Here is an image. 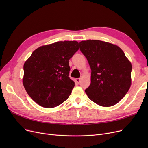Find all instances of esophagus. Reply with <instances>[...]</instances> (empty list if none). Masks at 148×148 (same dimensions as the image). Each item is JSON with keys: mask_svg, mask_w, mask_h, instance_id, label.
Returning a JSON list of instances; mask_svg holds the SVG:
<instances>
[{"mask_svg": "<svg viewBox=\"0 0 148 148\" xmlns=\"http://www.w3.org/2000/svg\"><path fill=\"white\" fill-rule=\"evenodd\" d=\"M80 81H81L80 79H75V82H76L77 83H78V84H79V83H80Z\"/></svg>", "mask_w": 148, "mask_h": 148, "instance_id": "obj_1", "label": "esophagus"}]
</instances>
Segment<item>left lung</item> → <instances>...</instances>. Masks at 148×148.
Listing matches in <instances>:
<instances>
[{
    "label": "left lung",
    "mask_w": 148,
    "mask_h": 148,
    "mask_svg": "<svg viewBox=\"0 0 148 148\" xmlns=\"http://www.w3.org/2000/svg\"><path fill=\"white\" fill-rule=\"evenodd\" d=\"M79 45L91 69V83L85 90L88 97L101 106L117 104L131 86V62L120 47L111 43L89 40Z\"/></svg>",
    "instance_id": "1"
}]
</instances>
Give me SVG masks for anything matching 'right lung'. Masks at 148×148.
<instances>
[{"instance_id": "right-lung-1", "label": "right lung", "mask_w": 148, "mask_h": 148, "mask_svg": "<svg viewBox=\"0 0 148 148\" xmlns=\"http://www.w3.org/2000/svg\"><path fill=\"white\" fill-rule=\"evenodd\" d=\"M78 50V42L64 41L34 51L23 66V83L35 103L53 108L68 99L74 87V82L69 77L68 61Z\"/></svg>"}]
</instances>
